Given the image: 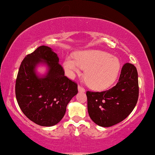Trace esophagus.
I'll use <instances>...</instances> for the list:
<instances>
[{"label":"esophagus","instance_id":"esophagus-1","mask_svg":"<svg viewBox=\"0 0 155 155\" xmlns=\"http://www.w3.org/2000/svg\"><path fill=\"white\" fill-rule=\"evenodd\" d=\"M78 88V91H79V92H83V93L85 92V89L82 87V86L79 85Z\"/></svg>","mask_w":155,"mask_h":155}]
</instances>
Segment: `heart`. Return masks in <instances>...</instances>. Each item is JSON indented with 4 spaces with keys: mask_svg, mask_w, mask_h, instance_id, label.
Instances as JSON below:
<instances>
[{
    "mask_svg": "<svg viewBox=\"0 0 155 155\" xmlns=\"http://www.w3.org/2000/svg\"><path fill=\"white\" fill-rule=\"evenodd\" d=\"M74 59L67 57L63 62L66 72L70 77L86 68L85 81L93 90L103 91L113 84L121 68L118 58L101 50L80 51L73 55Z\"/></svg>",
    "mask_w": 155,
    "mask_h": 155,
    "instance_id": "b5f03b06",
    "label": "heart"
}]
</instances>
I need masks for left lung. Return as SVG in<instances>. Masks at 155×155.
<instances>
[{
  "mask_svg": "<svg viewBox=\"0 0 155 155\" xmlns=\"http://www.w3.org/2000/svg\"><path fill=\"white\" fill-rule=\"evenodd\" d=\"M87 96L88 115L97 125L110 127L121 122L131 113L138 100L136 67L126 63L115 87L102 92L87 91Z\"/></svg>",
  "mask_w": 155,
  "mask_h": 155,
  "instance_id": "left-lung-1",
  "label": "left lung"
}]
</instances>
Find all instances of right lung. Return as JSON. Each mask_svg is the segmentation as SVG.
Segmentation results:
<instances>
[{"label": "right lung", "instance_id": "add662e5", "mask_svg": "<svg viewBox=\"0 0 155 155\" xmlns=\"http://www.w3.org/2000/svg\"><path fill=\"white\" fill-rule=\"evenodd\" d=\"M40 64L48 67L47 73L42 76L36 71ZM15 91L22 113L42 126H52L59 123L68 102L78 92L77 84L64 76L57 54L44 45L22 60Z\"/></svg>", "mask_w": 155, "mask_h": 155}]
</instances>
